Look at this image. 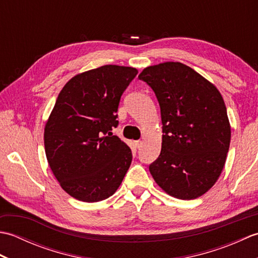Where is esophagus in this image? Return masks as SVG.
I'll return each instance as SVG.
<instances>
[{"label":"esophagus","mask_w":258,"mask_h":258,"mask_svg":"<svg viewBox=\"0 0 258 258\" xmlns=\"http://www.w3.org/2000/svg\"><path fill=\"white\" fill-rule=\"evenodd\" d=\"M142 145H143V142H142L141 140H140V141H136V142H135V146L138 147V149H141Z\"/></svg>","instance_id":"obj_1"}]
</instances>
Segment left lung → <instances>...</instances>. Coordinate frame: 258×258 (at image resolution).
Here are the masks:
<instances>
[{"instance_id": "left-lung-1", "label": "left lung", "mask_w": 258, "mask_h": 258, "mask_svg": "<svg viewBox=\"0 0 258 258\" xmlns=\"http://www.w3.org/2000/svg\"><path fill=\"white\" fill-rule=\"evenodd\" d=\"M139 79L154 91L161 107V154L150 172L162 189L194 200L216 183L231 143V125L221 93L179 62L143 70Z\"/></svg>"}]
</instances>
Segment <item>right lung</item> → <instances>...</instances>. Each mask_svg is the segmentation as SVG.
<instances>
[{"label":"right lung","instance_id":"right-lung-1","mask_svg":"<svg viewBox=\"0 0 258 258\" xmlns=\"http://www.w3.org/2000/svg\"><path fill=\"white\" fill-rule=\"evenodd\" d=\"M138 70L104 65L75 75L59 92L45 124V154L61 187L93 203L112 196L132 163V151L112 130L120 96Z\"/></svg>","mask_w":258,"mask_h":258}]
</instances>
